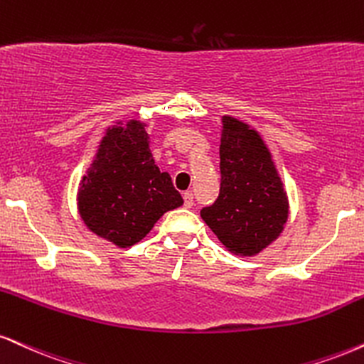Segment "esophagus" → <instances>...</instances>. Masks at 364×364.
<instances>
[{"label":"esophagus","mask_w":364,"mask_h":364,"mask_svg":"<svg viewBox=\"0 0 364 364\" xmlns=\"http://www.w3.org/2000/svg\"><path fill=\"white\" fill-rule=\"evenodd\" d=\"M183 205H186V208H192V205H194V194H192L191 191L183 192Z\"/></svg>","instance_id":"obj_1"}]
</instances>
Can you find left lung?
I'll return each instance as SVG.
<instances>
[{
    "instance_id": "8db88e82",
    "label": "left lung",
    "mask_w": 364,
    "mask_h": 364,
    "mask_svg": "<svg viewBox=\"0 0 364 364\" xmlns=\"http://www.w3.org/2000/svg\"><path fill=\"white\" fill-rule=\"evenodd\" d=\"M221 189L200 218L224 248L255 257L284 231L289 197L262 134L248 123L223 116Z\"/></svg>"
}]
</instances>
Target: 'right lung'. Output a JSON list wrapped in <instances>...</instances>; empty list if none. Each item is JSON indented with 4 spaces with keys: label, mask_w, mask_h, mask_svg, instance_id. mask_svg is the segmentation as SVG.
<instances>
[{
    "label": "right lung",
    "mask_w": 364,
    "mask_h": 364,
    "mask_svg": "<svg viewBox=\"0 0 364 364\" xmlns=\"http://www.w3.org/2000/svg\"><path fill=\"white\" fill-rule=\"evenodd\" d=\"M145 128L138 119L107 128L79 183L80 219L118 248L136 245L167 210L183 204L170 175L155 164Z\"/></svg>",
    "instance_id": "right-lung-1"
}]
</instances>
